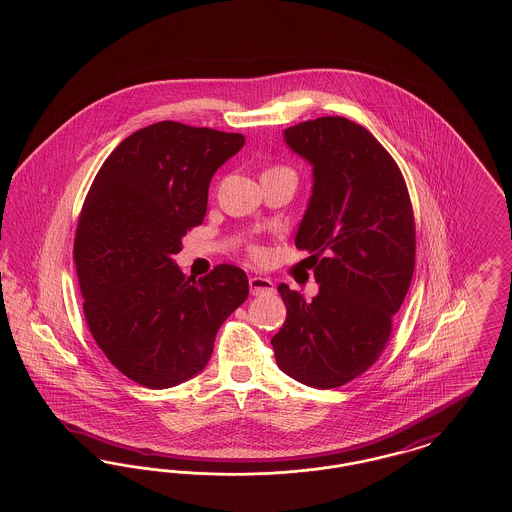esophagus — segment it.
Wrapping results in <instances>:
<instances>
[{
    "instance_id": "obj_1",
    "label": "esophagus",
    "mask_w": 512,
    "mask_h": 512,
    "mask_svg": "<svg viewBox=\"0 0 512 512\" xmlns=\"http://www.w3.org/2000/svg\"><path fill=\"white\" fill-rule=\"evenodd\" d=\"M249 290H251V295H268V293H274L276 288L270 278L253 276V278H249Z\"/></svg>"
}]
</instances>
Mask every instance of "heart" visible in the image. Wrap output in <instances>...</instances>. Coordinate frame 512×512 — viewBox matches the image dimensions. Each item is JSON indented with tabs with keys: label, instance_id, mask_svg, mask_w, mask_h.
Segmentation results:
<instances>
[{
	"label": "heart",
	"instance_id": "heart-1",
	"mask_svg": "<svg viewBox=\"0 0 512 512\" xmlns=\"http://www.w3.org/2000/svg\"><path fill=\"white\" fill-rule=\"evenodd\" d=\"M272 171H282V169H272Z\"/></svg>",
	"mask_w": 512,
	"mask_h": 512
}]
</instances>
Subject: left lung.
<instances>
[{
	"label": "left lung",
	"instance_id": "obj_1",
	"mask_svg": "<svg viewBox=\"0 0 512 512\" xmlns=\"http://www.w3.org/2000/svg\"><path fill=\"white\" fill-rule=\"evenodd\" d=\"M284 142L313 167L295 245L309 253L318 293L305 301L278 286L288 317L270 343L282 372L328 390L386 347L413 280V209L395 161L361 124L322 117L286 128Z\"/></svg>",
	"mask_w": 512,
	"mask_h": 512
}]
</instances>
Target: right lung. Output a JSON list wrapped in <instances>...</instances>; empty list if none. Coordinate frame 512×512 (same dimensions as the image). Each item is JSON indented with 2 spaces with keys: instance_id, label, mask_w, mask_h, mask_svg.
Segmentation results:
<instances>
[{
  "instance_id": "1",
  "label": "right lung",
  "mask_w": 512,
  "mask_h": 512,
  "mask_svg": "<svg viewBox=\"0 0 512 512\" xmlns=\"http://www.w3.org/2000/svg\"><path fill=\"white\" fill-rule=\"evenodd\" d=\"M242 134L155 122L122 140L88 192L74 263L88 328L130 380L165 390L199 374L220 324L249 293L244 270L219 265L195 280L174 263L203 222L209 184Z\"/></svg>"
}]
</instances>
